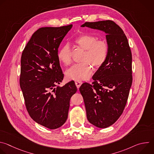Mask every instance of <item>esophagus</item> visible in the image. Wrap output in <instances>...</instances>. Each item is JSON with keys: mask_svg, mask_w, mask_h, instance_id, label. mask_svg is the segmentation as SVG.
I'll return each mask as SVG.
<instances>
[{"mask_svg": "<svg viewBox=\"0 0 154 154\" xmlns=\"http://www.w3.org/2000/svg\"><path fill=\"white\" fill-rule=\"evenodd\" d=\"M75 85H76L77 88H79L80 86L82 84V82H81V81H75Z\"/></svg>", "mask_w": 154, "mask_h": 154, "instance_id": "34e87169", "label": "esophagus"}]
</instances>
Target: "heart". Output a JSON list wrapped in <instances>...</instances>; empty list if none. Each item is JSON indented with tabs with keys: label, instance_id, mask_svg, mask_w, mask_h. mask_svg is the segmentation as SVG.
Here are the masks:
<instances>
[{
	"label": "heart",
	"instance_id": "b5f03b06",
	"mask_svg": "<svg viewBox=\"0 0 154 154\" xmlns=\"http://www.w3.org/2000/svg\"><path fill=\"white\" fill-rule=\"evenodd\" d=\"M74 42L77 48L84 50L82 57V63L75 64L66 71V76L69 80H83L88 79L93 72V66L101 67L105 62L108 54V45L104 40H98L93 35L83 33L77 36ZM58 60L64 65L72 63V51L68 44L58 50Z\"/></svg>",
	"mask_w": 154,
	"mask_h": 154
}]
</instances>
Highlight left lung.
I'll return each instance as SVG.
<instances>
[{"label":"left lung","mask_w":154,"mask_h":154,"mask_svg":"<svg viewBox=\"0 0 154 154\" xmlns=\"http://www.w3.org/2000/svg\"><path fill=\"white\" fill-rule=\"evenodd\" d=\"M104 32L108 54L103 64L93 76L92 84L83 83V96L88 121L99 128L113 124L122 115L132 83L131 50L122 29L110 20L81 26Z\"/></svg>","instance_id":"left-lung-1"}]
</instances>
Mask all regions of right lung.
<instances>
[{
	"label": "right lung",
	"instance_id": "add662e5",
	"mask_svg": "<svg viewBox=\"0 0 154 154\" xmlns=\"http://www.w3.org/2000/svg\"><path fill=\"white\" fill-rule=\"evenodd\" d=\"M72 27L39 29L21 56L19 83L27 110L33 121L50 129L64 124L71 97L77 90L74 81L57 86L64 77L57 57L58 48Z\"/></svg>",
	"mask_w": 154,
	"mask_h": 154
}]
</instances>
